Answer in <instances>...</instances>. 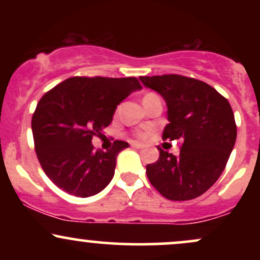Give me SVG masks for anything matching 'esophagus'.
Masks as SVG:
<instances>
[{
  "mask_svg": "<svg viewBox=\"0 0 260 260\" xmlns=\"http://www.w3.org/2000/svg\"><path fill=\"white\" fill-rule=\"evenodd\" d=\"M132 147L133 148H137V149H143V148H144V145L140 144V143H138V142H133L132 143Z\"/></svg>",
  "mask_w": 260,
  "mask_h": 260,
  "instance_id": "esophagus-1",
  "label": "esophagus"
}]
</instances>
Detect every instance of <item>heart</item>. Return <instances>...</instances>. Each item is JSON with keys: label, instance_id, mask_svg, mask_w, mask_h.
<instances>
[{"label": "heart", "instance_id": "obj_1", "mask_svg": "<svg viewBox=\"0 0 260 260\" xmlns=\"http://www.w3.org/2000/svg\"><path fill=\"white\" fill-rule=\"evenodd\" d=\"M153 96H155V94H153V92H150V94H147L144 96V99L143 100H145V99H149V98H153ZM138 136L140 137V138H143V137H144V133H142V132H139L138 133Z\"/></svg>", "mask_w": 260, "mask_h": 260}]
</instances>
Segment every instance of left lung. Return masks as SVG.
<instances>
[{
	"instance_id": "left-lung-1",
	"label": "left lung",
	"mask_w": 260,
	"mask_h": 260,
	"mask_svg": "<svg viewBox=\"0 0 260 260\" xmlns=\"http://www.w3.org/2000/svg\"><path fill=\"white\" fill-rule=\"evenodd\" d=\"M168 106L162 139L182 140L180 155L159 148L160 156L147 165V176L170 201L202 196L222 174L234 149L237 127L228 99L202 80L180 74L139 77Z\"/></svg>"
}]
</instances>
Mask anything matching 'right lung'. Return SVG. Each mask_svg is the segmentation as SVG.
Listing matches in <instances>:
<instances>
[{
    "label": "right lung",
    "mask_w": 260,
    "mask_h": 260,
    "mask_svg": "<svg viewBox=\"0 0 260 260\" xmlns=\"http://www.w3.org/2000/svg\"><path fill=\"white\" fill-rule=\"evenodd\" d=\"M142 89L138 79L73 77L41 98L31 118L35 151L47 177L76 197H91L115 174L120 151L129 147L115 140L107 151L94 150L91 139L112 122L116 107Z\"/></svg>",
    "instance_id": "1"
}]
</instances>
